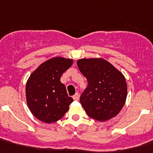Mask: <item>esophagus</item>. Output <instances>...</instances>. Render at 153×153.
I'll list each match as a JSON object with an SVG mask.
<instances>
[{
	"instance_id": "esophagus-1",
	"label": "esophagus",
	"mask_w": 153,
	"mask_h": 153,
	"mask_svg": "<svg viewBox=\"0 0 153 153\" xmlns=\"http://www.w3.org/2000/svg\"><path fill=\"white\" fill-rule=\"evenodd\" d=\"M79 94H78V93H76L74 96H73V98H74L75 101H78V100H79Z\"/></svg>"
}]
</instances>
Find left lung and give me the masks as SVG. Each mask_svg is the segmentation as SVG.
<instances>
[{
  "mask_svg": "<svg viewBox=\"0 0 153 153\" xmlns=\"http://www.w3.org/2000/svg\"><path fill=\"white\" fill-rule=\"evenodd\" d=\"M76 64L88 79V87L79 98L87 114L98 121L116 117L124 105L127 95L123 74L102 58L81 59Z\"/></svg>",
  "mask_w": 153,
  "mask_h": 153,
  "instance_id": "left-lung-1",
  "label": "left lung"
}]
</instances>
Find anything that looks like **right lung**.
Instances as JSON below:
<instances>
[{
    "mask_svg": "<svg viewBox=\"0 0 153 153\" xmlns=\"http://www.w3.org/2000/svg\"><path fill=\"white\" fill-rule=\"evenodd\" d=\"M71 59L54 57L40 64L26 85V102L30 112L47 123L62 119L74 99L68 96L61 76L72 65Z\"/></svg>",
    "mask_w": 153,
    "mask_h": 153,
    "instance_id": "obj_1",
    "label": "right lung"
}]
</instances>
